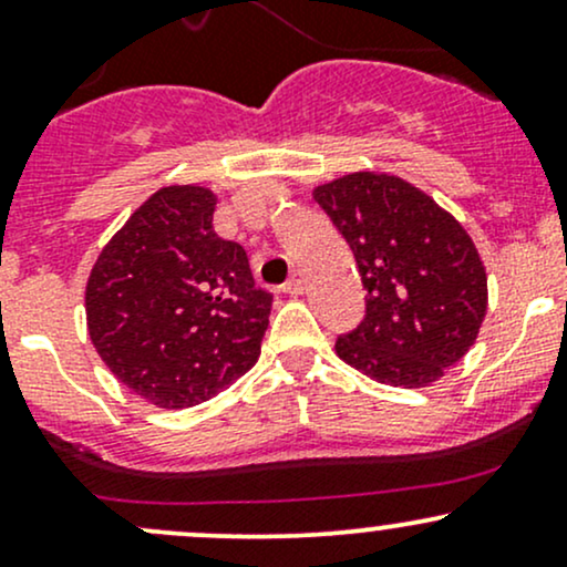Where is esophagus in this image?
Returning <instances> with one entry per match:
<instances>
[{
  "label": "esophagus",
  "mask_w": 567,
  "mask_h": 567,
  "mask_svg": "<svg viewBox=\"0 0 567 567\" xmlns=\"http://www.w3.org/2000/svg\"><path fill=\"white\" fill-rule=\"evenodd\" d=\"M303 285H306V282H303V271L296 269V271H292V275H290L288 282H285V292H288V296H301Z\"/></svg>",
  "instance_id": "obj_1"
}]
</instances>
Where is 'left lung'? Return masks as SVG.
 Here are the masks:
<instances>
[{"instance_id":"8db88e82","label":"left lung","mask_w":567,"mask_h":567,"mask_svg":"<svg viewBox=\"0 0 567 567\" xmlns=\"http://www.w3.org/2000/svg\"><path fill=\"white\" fill-rule=\"evenodd\" d=\"M354 252L365 317L338 336L347 365L419 389L470 351L487 309V277L464 226L396 175L351 173L315 188Z\"/></svg>"}]
</instances>
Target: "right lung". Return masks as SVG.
Masks as SVG:
<instances>
[{"label":"right lung","instance_id":"add662e5","mask_svg":"<svg viewBox=\"0 0 567 567\" xmlns=\"http://www.w3.org/2000/svg\"><path fill=\"white\" fill-rule=\"evenodd\" d=\"M216 194L165 186L101 250L84 309L109 370L157 408L199 405L256 365L271 292L213 229Z\"/></svg>","mask_w":567,"mask_h":567}]
</instances>
